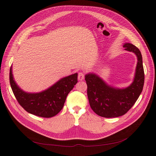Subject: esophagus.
I'll return each instance as SVG.
<instances>
[{
  "label": "esophagus",
  "instance_id": "obj_1",
  "mask_svg": "<svg viewBox=\"0 0 156 156\" xmlns=\"http://www.w3.org/2000/svg\"><path fill=\"white\" fill-rule=\"evenodd\" d=\"M78 80L80 81H82L84 79V74L82 73V72H80V73L78 74Z\"/></svg>",
  "mask_w": 156,
  "mask_h": 156
}]
</instances>
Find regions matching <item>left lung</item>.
<instances>
[{
	"label": "left lung",
	"mask_w": 156,
	"mask_h": 156,
	"mask_svg": "<svg viewBox=\"0 0 156 156\" xmlns=\"http://www.w3.org/2000/svg\"><path fill=\"white\" fill-rule=\"evenodd\" d=\"M123 46L126 50L134 53L137 58L135 76L131 85L125 88H116L107 84L96 74L85 76L90 106L96 114L104 118L119 117L127 113L143 90L144 71L142 54L130 43H125Z\"/></svg>",
	"instance_id": "1"
}]
</instances>
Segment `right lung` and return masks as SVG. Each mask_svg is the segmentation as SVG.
<instances>
[{"instance_id": "obj_1", "label": "right lung", "mask_w": 156, "mask_h": 156, "mask_svg": "<svg viewBox=\"0 0 156 156\" xmlns=\"http://www.w3.org/2000/svg\"><path fill=\"white\" fill-rule=\"evenodd\" d=\"M9 78L14 95L20 106L28 113L43 118H51L59 113L68 93L78 82V74L75 73L60 79L44 91L28 93L20 88L14 81L12 66Z\"/></svg>"}]
</instances>
